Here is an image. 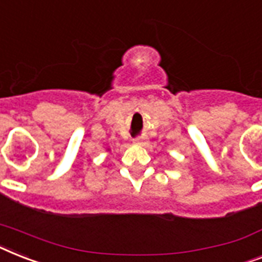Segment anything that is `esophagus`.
Here are the masks:
<instances>
[{
  "mask_svg": "<svg viewBox=\"0 0 262 262\" xmlns=\"http://www.w3.org/2000/svg\"><path fill=\"white\" fill-rule=\"evenodd\" d=\"M133 141H135V144H137V145H145L146 138L145 137H137V138H135Z\"/></svg>",
  "mask_w": 262,
  "mask_h": 262,
  "instance_id": "1",
  "label": "esophagus"
}]
</instances>
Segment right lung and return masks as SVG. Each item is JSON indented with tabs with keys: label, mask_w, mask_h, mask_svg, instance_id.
<instances>
[{
	"label": "right lung",
	"mask_w": 262,
	"mask_h": 262,
	"mask_svg": "<svg viewBox=\"0 0 262 262\" xmlns=\"http://www.w3.org/2000/svg\"><path fill=\"white\" fill-rule=\"evenodd\" d=\"M107 152H110V148H107Z\"/></svg>",
	"instance_id": "1"
}]
</instances>
